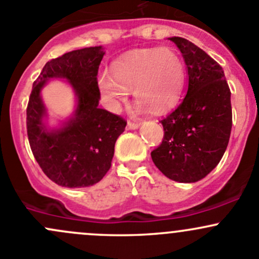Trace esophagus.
Listing matches in <instances>:
<instances>
[{"label": "esophagus", "mask_w": 259, "mask_h": 259, "mask_svg": "<svg viewBox=\"0 0 259 259\" xmlns=\"http://www.w3.org/2000/svg\"><path fill=\"white\" fill-rule=\"evenodd\" d=\"M138 128H140V123L128 121V123H127V130H138Z\"/></svg>", "instance_id": "34e87169"}]
</instances>
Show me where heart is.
<instances>
[{"instance_id":"1","label":"heart","mask_w":259,"mask_h":259,"mask_svg":"<svg viewBox=\"0 0 259 259\" xmlns=\"http://www.w3.org/2000/svg\"><path fill=\"white\" fill-rule=\"evenodd\" d=\"M186 71L183 61L170 49L135 51L113 62L111 73H101L98 86L110 108L124 102L128 91L142 111L154 113L170 110L183 92Z\"/></svg>"}]
</instances>
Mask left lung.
Segmentation results:
<instances>
[{"mask_svg": "<svg viewBox=\"0 0 259 259\" xmlns=\"http://www.w3.org/2000/svg\"><path fill=\"white\" fill-rule=\"evenodd\" d=\"M182 53L188 74L186 97L161 123L164 137L151 152L169 180L194 183L220 163L232 130L231 91L223 68L188 39L169 37Z\"/></svg>", "mask_w": 259, "mask_h": 259, "instance_id": "8db88e82", "label": "left lung"}]
</instances>
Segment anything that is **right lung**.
Returning a JSON list of instances; mask_svg holds the SVG:
<instances>
[{
  "mask_svg": "<svg viewBox=\"0 0 259 259\" xmlns=\"http://www.w3.org/2000/svg\"><path fill=\"white\" fill-rule=\"evenodd\" d=\"M105 56L102 46L71 51L45 65L34 81L27 106L30 146L45 175L68 188L90 187L100 182L114 154V143L126 121L98 107L97 73ZM51 79H62L76 98L75 111L57 126H49L41 90Z\"/></svg>",
  "mask_w": 259,
  "mask_h": 259,
  "instance_id": "add662e5",
  "label": "right lung"
}]
</instances>
